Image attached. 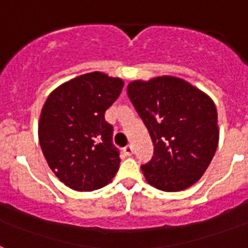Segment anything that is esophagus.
Segmentation results:
<instances>
[{"instance_id":"1","label":"esophagus","mask_w":248,"mask_h":248,"mask_svg":"<svg viewBox=\"0 0 248 248\" xmlns=\"http://www.w3.org/2000/svg\"><path fill=\"white\" fill-rule=\"evenodd\" d=\"M124 155L130 157V155H132V153H134V148H132L131 145H127V147H124Z\"/></svg>"}]
</instances>
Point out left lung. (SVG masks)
Returning a JSON list of instances; mask_svg holds the SVG:
<instances>
[{
    "label": "left lung",
    "instance_id": "obj_1",
    "mask_svg": "<svg viewBox=\"0 0 248 248\" xmlns=\"http://www.w3.org/2000/svg\"><path fill=\"white\" fill-rule=\"evenodd\" d=\"M127 95L155 145L153 158L141 165L148 183L165 192L184 190L197 183L219 143L211 97L171 76L132 81Z\"/></svg>",
    "mask_w": 248,
    "mask_h": 248
}]
</instances>
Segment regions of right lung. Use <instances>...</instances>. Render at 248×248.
<instances>
[{"instance_id": "right-lung-1", "label": "right lung", "mask_w": 248, "mask_h": 248, "mask_svg": "<svg viewBox=\"0 0 248 248\" xmlns=\"http://www.w3.org/2000/svg\"><path fill=\"white\" fill-rule=\"evenodd\" d=\"M122 87L121 78L93 72L60 85L46 99L38 124L41 149L52 172L73 190L103 188L120 169L104 113Z\"/></svg>"}]
</instances>
